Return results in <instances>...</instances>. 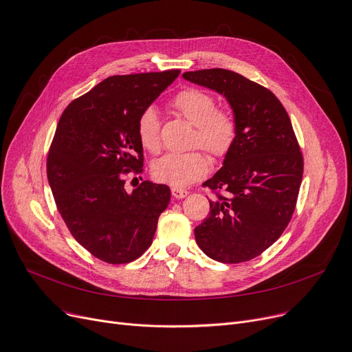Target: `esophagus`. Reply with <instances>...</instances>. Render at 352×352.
Returning a JSON list of instances; mask_svg holds the SVG:
<instances>
[{
	"label": "esophagus",
	"mask_w": 352,
	"mask_h": 352,
	"mask_svg": "<svg viewBox=\"0 0 352 352\" xmlns=\"http://www.w3.org/2000/svg\"><path fill=\"white\" fill-rule=\"evenodd\" d=\"M189 195V192L188 190H184V189H179V188H172V196H173V199H183V197H186Z\"/></svg>",
	"instance_id": "esophagus-1"
}]
</instances>
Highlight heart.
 I'll return each instance as SVG.
<instances>
[{
  "label": "heart",
  "instance_id": "b5f03b06",
  "mask_svg": "<svg viewBox=\"0 0 352 352\" xmlns=\"http://www.w3.org/2000/svg\"><path fill=\"white\" fill-rule=\"evenodd\" d=\"M172 105L180 116L195 125L193 146H200L214 159H221L230 152L237 135L236 119L227 109L216 108V99L210 94L197 88L183 89L173 98ZM138 136L148 151L157 152L160 126L155 108L149 107L140 113ZM208 168V159L199 151L168 153L153 163L152 175L160 183L183 188L200 180Z\"/></svg>",
  "mask_w": 352,
  "mask_h": 352
}]
</instances>
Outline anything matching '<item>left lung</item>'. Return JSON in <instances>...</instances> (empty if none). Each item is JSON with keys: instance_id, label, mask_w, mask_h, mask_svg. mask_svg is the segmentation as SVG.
<instances>
[{"instance_id": "obj_1", "label": "left lung", "mask_w": 352, "mask_h": 352, "mask_svg": "<svg viewBox=\"0 0 352 352\" xmlns=\"http://www.w3.org/2000/svg\"><path fill=\"white\" fill-rule=\"evenodd\" d=\"M183 78L223 95L237 125L223 168L203 183L226 195L209 200L196 243L216 261H249L283 234L296 209L304 162L292 120L272 91L237 72L213 68Z\"/></svg>"}]
</instances>
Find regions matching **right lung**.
<instances>
[{
  "instance_id": "obj_1",
  "label": "right lung",
  "mask_w": 352,
  "mask_h": 352,
  "mask_svg": "<svg viewBox=\"0 0 352 352\" xmlns=\"http://www.w3.org/2000/svg\"><path fill=\"white\" fill-rule=\"evenodd\" d=\"M179 69L103 79L71 102L50 148L47 175L74 239L111 264L129 263L152 244L170 189L144 180L128 193L123 175L142 172L138 119Z\"/></svg>"
}]
</instances>
